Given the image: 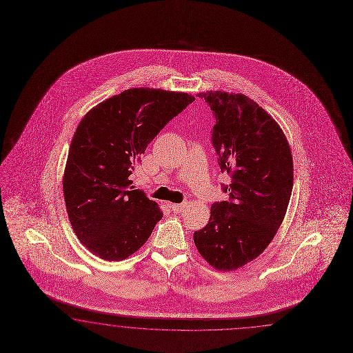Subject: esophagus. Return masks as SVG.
Segmentation results:
<instances>
[{
  "instance_id": "esophagus-1",
  "label": "esophagus",
  "mask_w": 353,
  "mask_h": 353,
  "mask_svg": "<svg viewBox=\"0 0 353 353\" xmlns=\"http://www.w3.org/2000/svg\"><path fill=\"white\" fill-rule=\"evenodd\" d=\"M186 204H170V208H171L173 213H181L182 210L185 208Z\"/></svg>"
}]
</instances>
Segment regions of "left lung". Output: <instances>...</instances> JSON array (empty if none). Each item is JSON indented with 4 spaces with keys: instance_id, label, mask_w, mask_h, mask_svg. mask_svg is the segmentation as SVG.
<instances>
[{
    "instance_id": "8db88e82",
    "label": "left lung",
    "mask_w": 353,
    "mask_h": 353,
    "mask_svg": "<svg viewBox=\"0 0 353 353\" xmlns=\"http://www.w3.org/2000/svg\"><path fill=\"white\" fill-rule=\"evenodd\" d=\"M216 118L212 143L231 179L229 201L210 207V222L194 232L201 257L219 271L257 258L276 235L293 189V157L276 121L243 94H198Z\"/></svg>"
}]
</instances>
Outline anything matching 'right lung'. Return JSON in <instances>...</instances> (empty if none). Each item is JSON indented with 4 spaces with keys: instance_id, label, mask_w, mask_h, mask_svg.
<instances>
[{
    "instance_id": "obj_1",
    "label": "right lung",
    "mask_w": 353,
    "mask_h": 353,
    "mask_svg": "<svg viewBox=\"0 0 353 353\" xmlns=\"http://www.w3.org/2000/svg\"><path fill=\"white\" fill-rule=\"evenodd\" d=\"M194 100L186 92L130 88L94 106L78 124L63 190L73 231L92 254L123 261L150 238L163 212L134 190L130 176L152 139Z\"/></svg>"
}]
</instances>
